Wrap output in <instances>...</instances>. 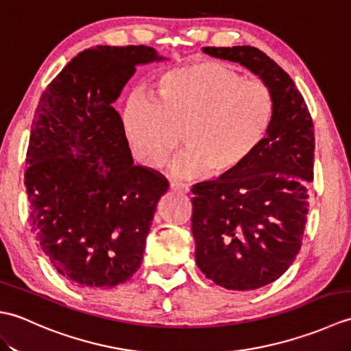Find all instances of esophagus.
<instances>
[{"label": "esophagus", "mask_w": 351, "mask_h": 351, "mask_svg": "<svg viewBox=\"0 0 351 351\" xmlns=\"http://www.w3.org/2000/svg\"><path fill=\"white\" fill-rule=\"evenodd\" d=\"M170 190H171V191H176V193H182V195H187V193H190L189 185L178 184V182H171V184H170Z\"/></svg>", "instance_id": "obj_1"}]
</instances>
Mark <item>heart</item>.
Listing matches in <instances>:
<instances>
[{
  "mask_svg": "<svg viewBox=\"0 0 351 351\" xmlns=\"http://www.w3.org/2000/svg\"><path fill=\"white\" fill-rule=\"evenodd\" d=\"M276 114V98L263 81L215 60H199L164 73L152 99L126 102L122 128L132 155L158 169L180 145L171 164L180 178L223 180L244 167L263 146Z\"/></svg>",
  "mask_w": 351,
  "mask_h": 351,
  "instance_id": "1",
  "label": "heart"
}]
</instances>
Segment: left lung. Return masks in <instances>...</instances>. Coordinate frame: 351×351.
I'll list each match as a JSON object with an SVG mask.
<instances>
[{
	"label": "left lung",
	"instance_id": "8db88e82",
	"mask_svg": "<svg viewBox=\"0 0 351 351\" xmlns=\"http://www.w3.org/2000/svg\"><path fill=\"white\" fill-rule=\"evenodd\" d=\"M202 51L240 63L276 98L270 132L247 164L191 190L200 271L226 289L250 291L279 279L300 250L314 180V123L294 81L263 51L247 45Z\"/></svg>",
	"mask_w": 351,
	"mask_h": 351
}]
</instances>
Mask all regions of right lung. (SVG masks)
Returning <instances> with one entry per match:
<instances>
[{"mask_svg":"<svg viewBox=\"0 0 351 351\" xmlns=\"http://www.w3.org/2000/svg\"><path fill=\"white\" fill-rule=\"evenodd\" d=\"M154 48L80 52L42 93L32 123L25 187L32 230L54 270L81 288L131 279L158 200V171L136 166L113 104Z\"/></svg>","mask_w":351,"mask_h":351,"instance_id":"add662e5","label":"right lung"}]
</instances>
